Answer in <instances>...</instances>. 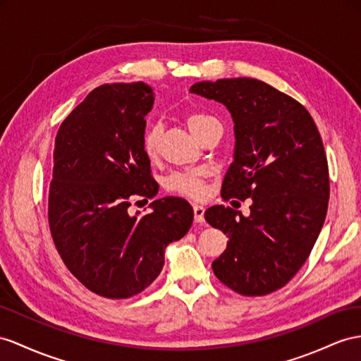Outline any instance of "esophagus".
Wrapping results in <instances>:
<instances>
[{"mask_svg":"<svg viewBox=\"0 0 361 361\" xmlns=\"http://www.w3.org/2000/svg\"><path fill=\"white\" fill-rule=\"evenodd\" d=\"M193 218H195V223H204V207L193 204Z\"/></svg>","mask_w":361,"mask_h":361,"instance_id":"34e87169","label":"esophagus"}]
</instances>
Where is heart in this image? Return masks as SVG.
Instances as JSON below:
<instances>
[{"label":"heart","mask_w":361,"mask_h":361,"mask_svg":"<svg viewBox=\"0 0 361 361\" xmlns=\"http://www.w3.org/2000/svg\"><path fill=\"white\" fill-rule=\"evenodd\" d=\"M214 117L201 113H192L186 117V123L192 134L198 137V134L204 129L210 122H214ZM159 143H160V126L159 125H149L143 133L142 138V149L147 159H155L159 154ZM166 188L168 190L178 193L183 197L189 198H200L204 193V178H202L201 172L192 171V172H181L173 173L166 181Z\"/></svg>","instance_id":"1"}]
</instances>
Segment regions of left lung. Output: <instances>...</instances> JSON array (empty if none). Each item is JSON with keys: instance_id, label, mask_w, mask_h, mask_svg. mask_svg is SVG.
I'll list each match as a JSON object with an SVG mask.
<instances>
[{"instance_id": "left-lung-1", "label": "left lung", "mask_w": 361, "mask_h": 361, "mask_svg": "<svg viewBox=\"0 0 361 361\" xmlns=\"http://www.w3.org/2000/svg\"><path fill=\"white\" fill-rule=\"evenodd\" d=\"M190 92L223 104L233 118L235 155L221 197L253 201L248 216L206 210L207 223L228 236L212 269L238 294H270L300 270L325 223L329 173L319 129L307 108L262 80H204Z\"/></svg>"}]
</instances>
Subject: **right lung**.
I'll return each mask as SVG.
<instances>
[{"instance_id": "1", "label": "right lung", "mask_w": 361, "mask_h": 361, "mask_svg": "<svg viewBox=\"0 0 361 361\" xmlns=\"http://www.w3.org/2000/svg\"><path fill=\"white\" fill-rule=\"evenodd\" d=\"M154 92L143 82L92 90L59 126L54 140L49 226L70 273L102 298L128 299L147 288L164 265V248L189 232L193 210L183 198L151 202L159 192L142 149Z\"/></svg>"}]
</instances>
